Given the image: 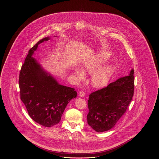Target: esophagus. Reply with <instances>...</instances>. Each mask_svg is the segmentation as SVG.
I'll list each match as a JSON object with an SVG mask.
<instances>
[{"mask_svg": "<svg viewBox=\"0 0 159 159\" xmlns=\"http://www.w3.org/2000/svg\"><path fill=\"white\" fill-rule=\"evenodd\" d=\"M85 95V93H84V90H81L80 92V97H84Z\"/></svg>", "mask_w": 159, "mask_h": 159, "instance_id": "34e87169", "label": "esophagus"}]
</instances>
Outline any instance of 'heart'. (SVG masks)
<instances>
[{"instance_id": "obj_1", "label": "heart", "mask_w": 159, "mask_h": 159, "mask_svg": "<svg viewBox=\"0 0 159 159\" xmlns=\"http://www.w3.org/2000/svg\"><path fill=\"white\" fill-rule=\"evenodd\" d=\"M110 57V54L108 52L101 51L84 62L82 64L84 70L89 73H93L90 78L92 86L96 88L101 87L108 82L111 74L112 69L111 66L107 65L98 70L97 69L107 61ZM75 73L79 79L81 80L84 77V73L80 69L75 68Z\"/></svg>"}]
</instances>
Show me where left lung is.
<instances>
[{"mask_svg":"<svg viewBox=\"0 0 159 159\" xmlns=\"http://www.w3.org/2000/svg\"><path fill=\"white\" fill-rule=\"evenodd\" d=\"M134 70L92 93L88 100V123L97 132L112 129L125 114L134 92Z\"/></svg>","mask_w":159,"mask_h":159,"instance_id":"obj_1","label":"left lung"}]
</instances>
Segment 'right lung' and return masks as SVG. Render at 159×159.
Instances as JSON below:
<instances>
[{
	"instance_id": "add662e5",
	"label": "right lung",
	"mask_w": 159,
	"mask_h": 159,
	"mask_svg": "<svg viewBox=\"0 0 159 159\" xmlns=\"http://www.w3.org/2000/svg\"><path fill=\"white\" fill-rule=\"evenodd\" d=\"M49 39H41L29 50L19 79L21 100L28 114L34 122L47 127L60 122L68 103L77 94L74 88L59 84L32 57L39 44Z\"/></svg>"
}]
</instances>
